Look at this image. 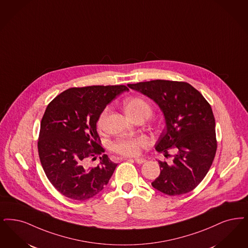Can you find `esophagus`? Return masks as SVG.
Returning <instances> with one entry per match:
<instances>
[{
    "label": "esophagus",
    "instance_id": "34e87169",
    "mask_svg": "<svg viewBox=\"0 0 248 248\" xmlns=\"http://www.w3.org/2000/svg\"><path fill=\"white\" fill-rule=\"evenodd\" d=\"M134 160H135L137 163H139V164H143V163H145V162L147 161V159H144V158H135Z\"/></svg>",
    "mask_w": 248,
    "mask_h": 248
}]
</instances>
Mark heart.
<instances>
[{
  "instance_id": "b5f03b06",
  "label": "heart",
  "mask_w": 248,
  "mask_h": 248,
  "mask_svg": "<svg viewBox=\"0 0 248 248\" xmlns=\"http://www.w3.org/2000/svg\"><path fill=\"white\" fill-rule=\"evenodd\" d=\"M125 111L130 118H135L139 115H146L149 117L152 109L145 99L140 98H131L125 101ZM108 113V109H105L99 115L98 125L102 127ZM149 140L144 136H124L116 139L111 144V149L115 152L124 156H137L140 154L142 149L149 146Z\"/></svg>"
}]
</instances>
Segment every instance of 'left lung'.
<instances>
[{"mask_svg": "<svg viewBox=\"0 0 248 248\" xmlns=\"http://www.w3.org/2000/svg\"><path fill=\"white\" fill-rule=\"evenodd\" d=\"M129 88L152 99L162 111L165 129L155 149L170 156L159 160L160 173L152 186L168 196H180L196 188L208 173L216 154L217 141L212 109L202 94L188 83L152 80L128 84Z\"/></svg>", "mask_w": 248, "mask_h": 248, "instance_id": "8db88e82", "label": "left lung"}]
</instances>
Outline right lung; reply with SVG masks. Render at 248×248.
Instances as JSON below:
<instances>
[{
  "label": "right lung",
  "mask_w": 248,
  "mask_h": 248,
  "mask_svg": "<svg viewBox=\"0 0 248 248\" xmlns=\"http://www.w3.org/2000/svg\"><path fill=\"white\" fill-rule=\"evenodd\" d=\"M128 90L122 85L72 88L47 106L40 123L39 156L47 178L64 197L88 200L108 185L117 163L106 154L95 168L87 162L104 152L97 132L99 115Z\"/></svg>",
  "instance_id": "1"
}]
</instances>
